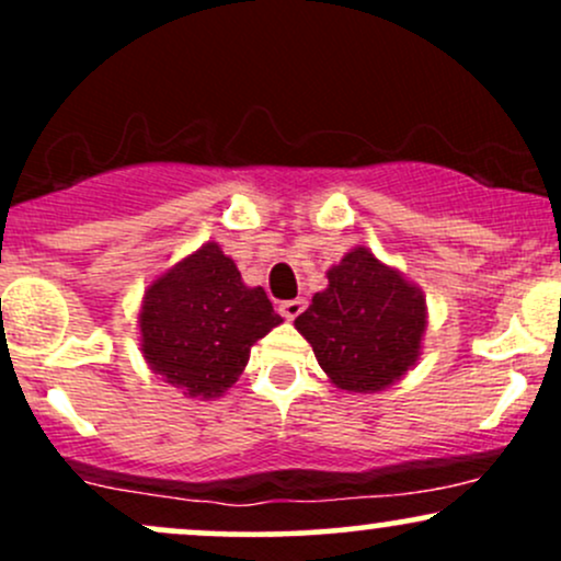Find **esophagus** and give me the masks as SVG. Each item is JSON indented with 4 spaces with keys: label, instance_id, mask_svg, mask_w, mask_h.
I'll return each instance as SVG.
<instances>
[{
    "label": "esophagus",
    "instance_id": "esophagus-1",
    "mask_svg": "<svg viewBox=\"0 0 561 561\" xmlns=\"http://www.w3.org/2000/svg\"><path fill=\"white\" fill-rule=\"evenodd\" d=\"M279 311L285 319H298L302 311H306V298H295V300H285L279 302Z\"/></svg>",
    "mask_w": 561,
    "mask_h": 561
}]
</instances>
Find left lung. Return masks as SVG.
I'll list each match as a JSON object with an SVG mask.
<instances>
[{"instance_id": "1", "label": "left lung", "mask_w": 561, "mask_h": 561, "mask_svg": "<svg viewBox=\"0 0 561 561\" xmlns=\"http://www.w3.org/2000/svg\"><path fill=\"white\" fill-rule=\"evenodd\" d=\"M327 279L330 287L313 295L295 330L340 390L388 388L420 356L427 324L422 293L366 248L351 250Z\"/></svg>"}]
</instances>
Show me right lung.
Returning <instances> with one entry per match:
<instances>
[{
	"label": "right lung",
	"instance_id": "1",
	"mask_svg": "<svg viewBox=\"0 0 561 561\" xmlns=\"http://www.w3.org/2000/svg\"><path fill=\"white\" fill-rule=\"evenodd\" d=\"M282 324L263 287H248L216 242L179 261L145 293L141 353L190 398H216L237 382L250 347Z\"/></svg>",
	"mask_w": 561,
	"mask_h": 561
}]
</instances>
